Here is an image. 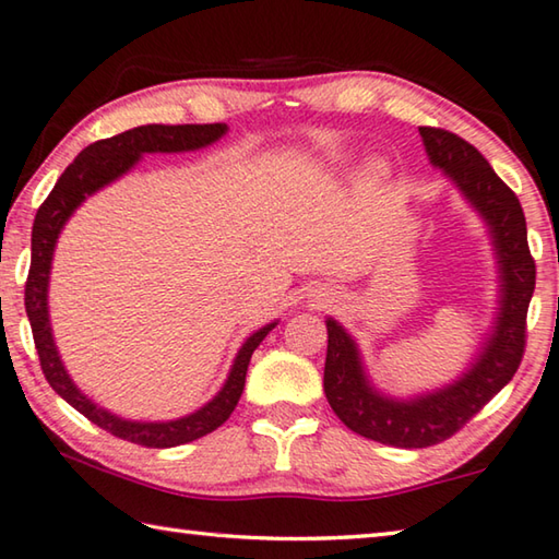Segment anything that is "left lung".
<instances>
[{"instance_id": "left-lung-1", "label": "left lung", "mask_w": 559, "mask_h": 559, "mask_svg": "<svg viewBox=\"0 0 559 559\" xmlns=\"http://www.w3.org/2000/svg\"><path fill=\"white\" fill-rule=\"evenodd\" d=\"M433 167H441L490 226L500 263V316L476 365L419 400L394 402L365 380L357 347L335 320L328 325L325 396L337 419L365 439L400 449H427L451 439L513 380L525 353L527 306L535 290V259L527 246L525 214L518 197L488 159L456 132L419 128Z\"/></svg>"}]
</instances>
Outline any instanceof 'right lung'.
Returning a JSON list of instances; mask_svg holds the SVG:
<instances>
[{
	"instance_id": "add662e5",
	"label": "right lung",
	"mask_w": 559,
	"mask_h": 559,
	"mask_svg": "<svg viewBox=\"0 0 559 559\" xmlns=\"http://www.w3.org/2000/svg\"><path fill=\"white\" fill-rule=\"evenodd\" d=\"M226 132L224 122H210V126H140L120 132L98 143L88 145L83 153L73 159V163L63 169L59 182L51 189L39 206L32 229V266L29 276H26L24 288V306L26 316H29L34 345L39 353V362L46 382L53 386V392L63 396L73 409H79L88 421L96 427L106 429L112 437L122 441L140 443L147 449H169L179 447V443H189L200 437H206L214 429L229 419L234 406L239 404L246 370H249L253 349L266 337L276 323L261 328L246 340L239 355L234 359V367L229 372V380L222 386V392L214 400L202 406L200 412L182 416L177 421H159V424H143V421H128L120 416L100 409L93 404L86 394L79 392V386L71 382L66 374L59 353H56L51 325H49V308H46V290H49V271L53 259V246L63 224L69 222L75 206H79L88 194L96 192L103 185L112 182V179L126 175L128 169L138 163L143 153H185V150H200L204 145H212Z\"/></svg>"
}]
</instances>
